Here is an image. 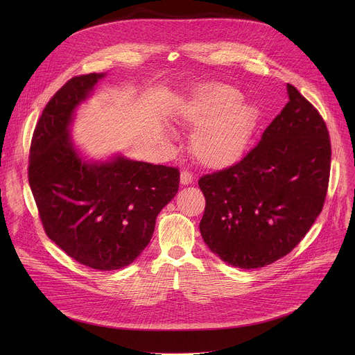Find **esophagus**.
Segmentation results:
<instances>
[{
	"instance_id": "obj_1",
	"label": "esophagus",
	"mask_w": 355,
	"mask_h": 355,
	"mask_svg": "<svg viewBox=\"0 0 355 355\" xmlns=\"http://www.w3.org/2000/svg\"><path fill=\"white\" fill-rule=\"evenodd\" d=\"M180 181H181V185H189L193 181V175L188 171H182L180 175Z\"/></svg>"
}]
</instances>
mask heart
I'll return each mask as SVG.
<instances>
[{
    "instance_id": "b5f03b06",
    "label": "heart",
    "mask_w": 355,
    "mask_h": 355,
    "mask_svg": "<svg viewBox=\"0 0 355 355\" xmlns=\"http://www.w3.org/2000/svg\"><path fill=\"white\" fill-rule=\"evenodd\" d=\"M177 122L195 128L189 139L193 159L208 170H226L245 155L257 126V112L232 85L208 81L182 96ZM170 137H175L168 130Z\"/></svg>"
}]
</instances>
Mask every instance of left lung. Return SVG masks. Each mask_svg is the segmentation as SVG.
I'll return each instance as SVG.
<instances>
[{
    "instance_id": "1",
    "label": "left lung",
    "mask_w": 355,
    "mask_h": 355,
    "mask_svg": "<svg viewBox=\"0 0 355 355\" xmlns=\"http://www.w3.org/2000/svg\"><path fill=\"white\" fill-rule=\"evenodd\" d=\"M288 104L236 166L202 177V239L225 263L261 268L286 256L322 212L331 147L320 114L291 84Z\"/></svg>"
}]
</instances>
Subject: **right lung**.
Instances as JSON below:
<instances>
[{"label": "right lung", "mask_w": 355, "mask_h": 355, "mask_svg": "<svg viewBox=\"0 0 355 355\" xmlns=\"http://www.w3.org/2000/svg\"><path fill=\"white\" fill-rule=\"evenodd\" d=\"M104 77H74L49 101L33 132L28 177L49 239L80 264L112 271L150 243L157 215L178 192L180 171L121 153L104 160L83 153L71 125Z\"/></svg>", "instance_id": "obj_1"}]
</instances>
